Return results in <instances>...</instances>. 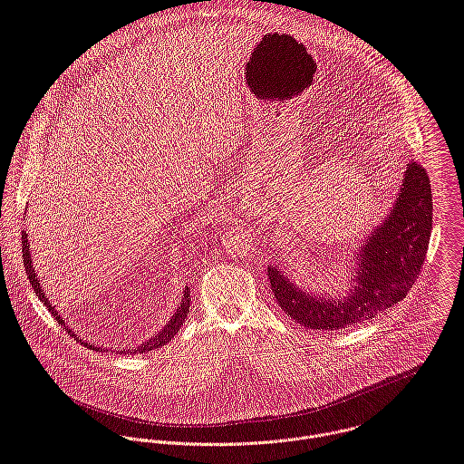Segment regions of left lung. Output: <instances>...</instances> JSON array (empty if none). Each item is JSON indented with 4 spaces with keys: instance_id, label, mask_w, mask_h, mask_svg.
<instances>
[{
    "instance_id": "1",
    "label": "left lung",
    "mask_w": 464,
    "mask_h": 464,
    "mask_svg": "<svg viewBox=\"0 0 464 464\" xmlns=\"http://www.w3.org/2000/svg\"><path fill=\"white\" fill-rule=\"evenodd\" d=\"M432 232V188L427 169L411 161L396 203L362 246L354 288L342 301L313 297L277 268L268 266L272 292L281 309L309 329H345L403 301L427 257Z\"/></svg>"
}]
</instances>
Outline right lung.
Instances as JSON below:
<instances>
[{
  "instance_id": "add662e5",
  "label": "right lung",
  "mask_w": 464,
  "mask_h": 464,
  "mask_svg": "<svg viewBox=\"0 0 464 464\" xmlns=\"http://www.w3.org/2000/svg\"><path fill=\"white\" fill-rule=\"evenodd\" d=\"M21 245H23V265H24L26 276H28V279H30V285H32V288H34L35 295H37V297H39V301L48 308V311L55 316V320H57L61 325H64V329H66L73 338H77V334H75V333H72V329H68V325L63 322L61 314H57V309H53V306L50 304V301L44 297V292H43V290H41V286H39V281H37V277H35V274H34L32 261H30V250H28L26 232H21ZM188 308H190V292H188V288H187V290H185V294H183V299H181L179 308L174 311V314H172V318L167 322V325H165L158 334L151 336L148 342L140 343L137 349L128 351V353H148V351H153V349L160 347V345H165L170 338H174V334L178 333V329L183 325V322H185V318H187V313H188ZM77 340H79V338H77ZM82 343H84L86 347H90V349L102 351V347H95L93 343H92V345H90V343H86V342H82ZM122 353H126V351H122Z\"/></svg>"
}]
</instances>
